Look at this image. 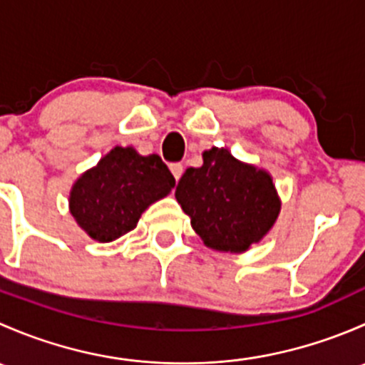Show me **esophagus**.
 Returning <instances> with one entry per match:
<instances>
[{"label":"esophagus","mask_w":365,"mask_h":365,"mask_svg":"<svg viewBox=\"0 0 365 365\" xmlns=\"http://www.w3.org/2000/svg\"><path fill=\"white\" fill-rule=\"evenodd\" d=\"M169 169H171L173 176H175V180L178 182V180L182 178V175H183V165L180 164V162H175V164L169 165Z\"/></svg>","instance_id":"34e87169"}]
</instances>
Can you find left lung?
Here are the masks:
<instances>
[{
  "label": "left lung",
  "mask_w": 365,
  "mask_h": 365,
  "mask_svg": "<svg viewBox=\"0 0 365 365\" xmlns=\"http://www.w3.org/2000/svg\"><path fill=\"white\" fill-rule=\"evenodd\" d=\"M175 196L205 244L226 252L259 242L281 208L270 175L242 164L226 148L205 152L203 165L183 173Z\"/></svg>",
  "instance_id": "obj_1"
}]
</instances>
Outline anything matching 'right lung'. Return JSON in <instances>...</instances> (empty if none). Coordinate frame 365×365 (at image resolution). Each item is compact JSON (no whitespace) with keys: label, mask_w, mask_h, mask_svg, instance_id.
Instances as JSON below:
<instances>
[{"label":"right lung","mask_w":365,"mask_h":365,"mask_svg":"<svg viewBox=\"0 0 365 365\" xmlns=\"http://www.w3.org/2000/svg\"><path fill=\"white\" fill-rule=\"evenodd\" d=\"M173 187L175 176L159 155L116 146L77 180L70 212L91 238L113 242L134 230L141 213Z\"/></svg>","instance_id":"1"}]
</instances>
